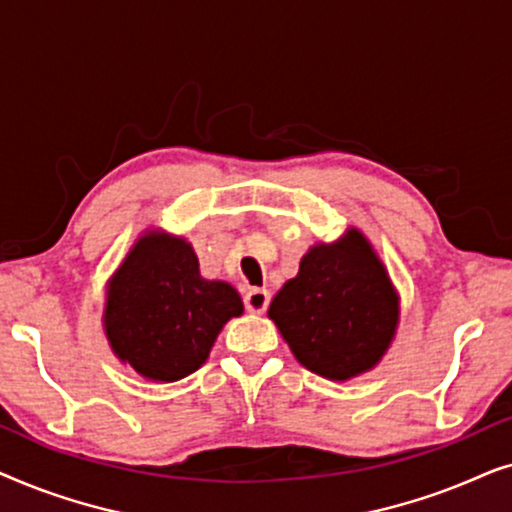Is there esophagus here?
<instances>
[{"label":"esophagus","mask_w":512,"mask_h":512,"mask_svg":"<svg viewBox=\"0 0 512 512\" xmlns=\"http://www.w3.org/2000/svg\"><path fill=\"white\" fill-rule=\"evenodd\" d=\"M268 305H270V291L249 289L247 293H244V307H247L249 312L261 314V312L268 310Z\"/></svg>","instance_id":"obj_1"}]
</instances>
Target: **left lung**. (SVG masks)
Listing matches in <instances>:
<instances>
[{
	"instance_id": "left-lung-1",
	"label": "left lung",
	"mask_w": 512,
	"mask_h": 512,
	"mask_svg": "<svg viewBox=\"0 0 512 512\" xmlns=\"http://www.w3.org/2000/svg\"><path fill=\"white\" fill-rule=\"evenodd\" d=\"M268 317L307 370L345 382L375 368L389 349L398 293L373 244L349 228L338 242L307 251Z\"/></svg>"
}]
</instances>
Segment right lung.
<instances>
[{"mask_svg": "<svg viewBox=\"0 0 512 512\" xmlns=\"http://www.w3.org/2000/svg\"><path fill=\"white\" fill-rule=\"evenodd\" d=\"M242 312L233 286L202 279L184 237L149 230L109 279L104 333L146 380L177 382L207 361L216 335Z\"/></svg>", "mask_w": 512, "mask_h": 512, "instance_id": "obj_1", "label": "right lung"}]
</instances>
